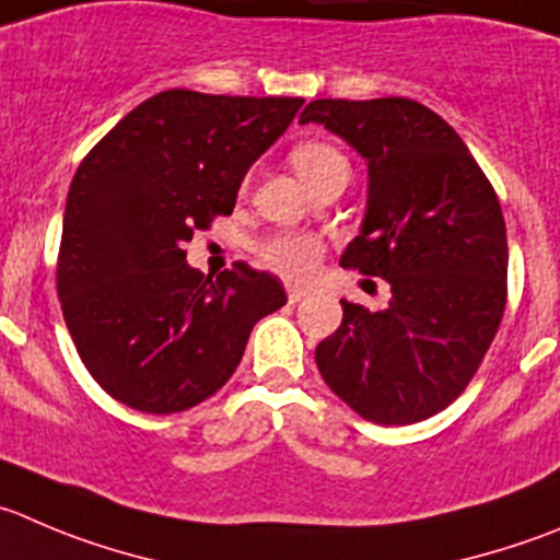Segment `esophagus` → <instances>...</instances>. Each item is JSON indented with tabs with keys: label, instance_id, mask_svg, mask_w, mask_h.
Masks as SVG:
<instances>
[{
	"label": "esophagus",
	"instance_id": "esophagus-1",
	"mask_svg": "<svg viewBox=\"0 0 560 560\" xmlns=\"http://www.w3.org/2000/svg\"><path fill=\"white\" fill-rule=\"evenodd\" d=\"M289 302L291 305H296V302H302L307 296V289H302V285H289Z\"/></svg>",
	"mask_w": 560,
	"mask_h": 560
}]
</instances>
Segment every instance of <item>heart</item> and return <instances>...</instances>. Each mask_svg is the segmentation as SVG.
Instances as JSON below:
<instances>
[{"instance_id": "obj_1", "label": "heart", "mask_w": 560, "mask_h": 560, "mask_svg": "<svg viewBox=\"0 0 560 560\" xmlns=\"http://www.w3.org/2000/svg\"><path fill=\"white\" fill-rule=\"evenodd\" d=\"M291 164L300 173V178L307 186L316 178H322L324 173L335 167H343L346 156L329 142H302L291 151ZM260 260H264L269 269H275L277 275L291 277V280H305L316 271L318 260H322V244L318 238L307 236V233H280V236L269 238V242L260 247Z\"/></svg>"}]
</instances>
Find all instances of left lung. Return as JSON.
I'll return each instance as SVG.
<instances>
[{"instance_id":"obj_1","label":"left lung","mask_w":560,"mask_h":560,"mask_svg":"<svg viewBox=\"0 0 560 560\" xmlns=\"http://www.w3.org/2000/svg\"><path fill=\"white\" fill-rule=\"evenodd\" d=\"M300 124H322L369 162V211L340 266L382 277L393 294L376 313L340 300L318 371L365 420L431 418L465 393L503 318L498 195L462 137L412 98H318Z\"/></svg>"}]
</instances>
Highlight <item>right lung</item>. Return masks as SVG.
<instances>
[{"label":"right lung","instance_id":"obj_1","mask_svg":"<svg viewBox=\"0 0 560 560\" xmlns=\"http://www.w3.org/2000/svg\"><path fill=\"white\" fill-rule=\"evenodd\" d=\"M302 98L164 90L82 159L68 189L57 294L84 369L115 401L173 415L214 396L255 322L285 305L244 260L203 277L186 242L236 206L249 164Z\"/></svg>","mask_w":560,"mask_h":560}]
</instances>
